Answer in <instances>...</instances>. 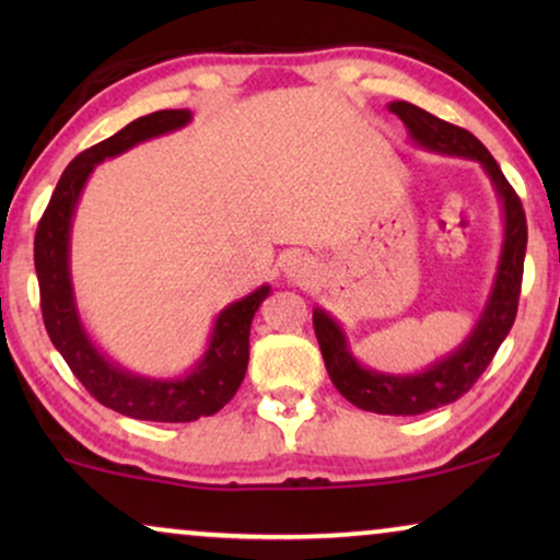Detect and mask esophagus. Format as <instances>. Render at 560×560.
I'll use <instances>...</instances> for the list:
<instances>
[{
	"label": "esophagus",
	"mask_w": 560,
	"mask_h": 560,
	"mask_svg": "<svg viewBox=\"0 0 560 560\" xmlns=\"http://www.w3.org/2000/svg\"><path fill=\"white\" fill-rule=\"evenodd\" d=\"M313 259L308 255H293L288 259V278L293 282H305L313 278Z\"/></svg>",
	"instance_id": "obj_1"
}]
</instances>
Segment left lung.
<instances>
[{
	"instance_id": "8db88e82",
	"label": "left lung",
	"mask_w": 560,
	"mask_h": 560,
	"mask_svg": "<svg viewBox=\"0 0 560 560\" xmlns=\"http://www.w3.org/2000/svg\"><path fill=\"white\" fill-rule=\"evenodd\" d=\"M389 109L405 121V127L410 129L416 142L431 150L448 152V155L479 160L487 167L489 178L494 180L504 203V247L492 298H489L477 328L462 343V349L443 359V362H435L423 374L389 377V374L364 370L351 357L336 320L328 318L320 308L313 311V328H316V339L320 354H324L328 377H331L334 387L351 405L370 412H380V416H420V412L435 410L469 393L474 382L485 374L489 362L494 359L512 324H515L520 288H523L527 221L523 201H520L515 188L510 186L497 160L489 155V150L477 137L466 132L464 127L433 117L431 112L420 109L416 104L395 102L389 104Z\"/></svg>"
}]
</instances>
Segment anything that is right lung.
<instances>
[{
	"instance_id": "obj_1",
	"label": "right lung",
	"mask_w": 560,
	"mask_h": 560,
	"mask_svg": "<svg viewBox=\"0 0 560 560\" xmlns=\"http://www.w3.org/2000/svg\"><path fill=\"white\" fill-rule=\"evenodd\" d=\"M190 119L186 109L152 112L129 121L125 129L83 150L71 160L52 190L48 209L43 211L35 232V272L40 285L43 324L52 347L63 354L66 364L79 377L91 397L127 418L155 420V423H190L213 416L240 389L249 362V326L255 311L270 288H259L221 311L213 326L211 343L201 364L186 380L158 382L127 374L94 349L75 316L71 278H68V229L89 173L104 158L119 155L132 144L178 129Z\"/></svg>"
}]
</instances>
